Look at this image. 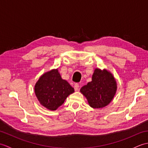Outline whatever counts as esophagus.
<instances>
[{
    "instance_id": "34e87169",
    "label": "esophagus",
    "mask_w": 148,
    "mask_h": 148,
    "mask_svg": "<svg viewBox=\"0 0 148 148\" xmlns=\"http://www.w3.org/2000/svg\"><path fill=\"white\" fill-rule=\"evenodd\" d=\"M79 84H78V83L74 84V90H75V91H78V90H79Z\"/></svg>"
}]
</instances>
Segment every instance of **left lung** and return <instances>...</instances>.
Wrapping results in <instances>:
<instances>
[{
    "instance_id": "8db88e82",
    "label": "left lung",
    "mask_w": 148,
    "mask_h": 148,
    "mask_svg": "<svg viewBox=\"0 0 148 148\" xmlns=\"http://www.w3.org/2000/svg\"><path fill=\"white\" fill-rule=\"evenodd\" d=\"M117 89L116 80L106 70L96 69L92 81L83 86L80 92L86 97L93 108H102L108 105L114 97Z\"/></svg>"
}]
</instances>
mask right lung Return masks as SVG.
Segmentation results:
<instances>
[{
  "instance_id": "add662e5",
  "label": "right lung",
  "mask_w": 148,
  "mask_h": 148,
  "mask_svg": "<svg viewBox=\"0 0 148 148\" xmlns=\"http://www.w3.org/2000/svg\"><path fill=\"white\" fill-rule=\"evenodd\" d=\"M74 92L67 81L62 79L58 70L44 74L35 86V93L40 104L54 111L64 103L70 94Z\"/></svg>"
}]
</instances>
